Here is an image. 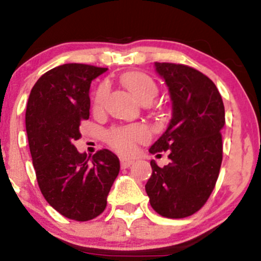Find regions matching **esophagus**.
Returning <instances> with one entry per match:
<instances>
[{"label": "esophagus", "mask_w": 261, "mask_h": 261, "mask_svg": "<svg viewBox=\"0 0 261 261\" xmlns=\"http://www.w3.org/2000/svg\"><path fill=\"white\" fill-rule=\"evenodd\" d=\"M120 162H121V167L127 168V167H130L131 164H133L134 159H131V158H127V156H121Z\"/></svg>", "instance_id": "1"}]
</instances>
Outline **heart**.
<instances>
[{
  "mask_svg": "<svg viewBox=\"0 0 261 261\" xmlns=\"http://www.w3.org/2000/svg\"><path fill=\"white\" fill-rule=\"evenodd\" d=\"M121 82L126 87V89L130 92L131 96L135 99H138L139 102L144 101V99H152L158 92V87L155 84V82L149 75L144 74V73H127V74L122 75ZM106 97L107 86L103 84V86L99 87L96 93V97H94V109H102ZM145 136V130H143L141 127H127L114 130L110 134L109 139L110 143L116 149L121 150V151H130V150H133L135 141L143 140Z\"/></svg>",
  "mask_w": 261,
  "mask_h": 261,
  "instance_id": "b5f03b06",
  "label": "heart"
}]
</instances>
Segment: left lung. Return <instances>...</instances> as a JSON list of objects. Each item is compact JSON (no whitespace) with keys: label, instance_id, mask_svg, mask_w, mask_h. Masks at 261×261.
I'll return each instance as SVG.
<instances>
[{"label":"left lung","instance_id":"8db88e82","mask_svg":"<svg viewBox=\"0 0 261 261\" xmlns=\"http://www.w3.org/2000/svg\"><path fill=\"white\" fill-rule=\"evenodd\" d=\"M154 68L169 91L172 118L149 151H168L170 162L163 168L150 162L145 191L159 215L188 217L206 203L218 178L225 107L215 83L198 70L173 63H154Z\"/></svg>","mask_w":261,"mask_h":261}]
</instances>
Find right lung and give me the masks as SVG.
I'll list each match as a JSON object with an SVG mask.
<instances>
[{
	"instance_id": "obj_1",
	"label": "right lung",
	"mask_w": 261,
	"mask_h": 261,
	"mask_svg": "<svg viewBox=\"0 0 261 261\" xmlns=\"http://www.w3.org/2000/svg\"><path fill=\"white\" fill-rule=\"evenodd\" d=\"M106 70L78 63L53 68L33 87L26 106V133L39 188L50 206L70 220L101 215L120 172V160L110 150L91 156L73 145L82 136L81 121L89 117L92 81Z\"/></svg>"
}]
</instances>
